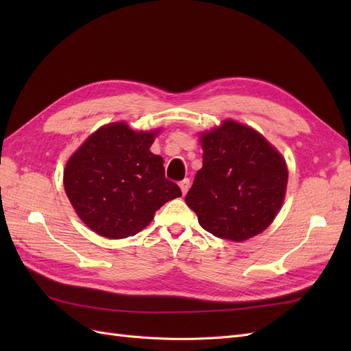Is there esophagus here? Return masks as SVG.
Here are the masks:
<instances>
[{
  "instance_id": "obj_1",
  "label": "esophagus",
  "mask_w": 351,
  "mask_h": 351,
  "mask_svg": "<svg viewBox=\"0 0 351 351\" xmlns=\"http://www.w3.org/2000/svg\"><path fill=\"white\" fill-rule=\"evenodd\" d=\"M189 187H190V180L189 178H184L183 182H180V189H182V192H183V195H186L187 193V190H189Z\"/></svg>"
}]
</instances>
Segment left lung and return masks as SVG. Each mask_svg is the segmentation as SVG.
Instances as JSON below:
<instances>
[{
  "label": "left lung",
  "instance_id": "obj_1",
  "mask_svg": "<svg viewBox=\"0 0 351 351\" xmlns=\"http://www.w3.org/2000/svg\"><path fill=\"white\" fill-rule=\"evenodd\" d=\"M204 165L186 204L215 237L243 241L277 217L285 196V159L249 125L226 120L200 136Z\"/></svg>",
  "mask_w": 351,
  "mask_h": 351
}]
</instances>
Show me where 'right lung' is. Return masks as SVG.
Wrapping results in <instances>:
<instances>
[{
	"mask_svg": "<svg viewBox=\"0 0 351 351\" xmlns=\"http://www.w3.org/2000/svg\"><path fill=\"white\" fill-rule=\"evenodd\" d=\"M156 132L112 123L90 134L71 155L64 189L79 218L102 237L142 231L168 200L182 196L165 178L164 159L149 151Z\"/></svg>",
	"mask_w": 351,
	"mask_h": 351,
	"instance_id": "right-lung-1",
	"label": "right lung"
}]
</instances>
